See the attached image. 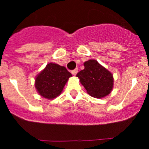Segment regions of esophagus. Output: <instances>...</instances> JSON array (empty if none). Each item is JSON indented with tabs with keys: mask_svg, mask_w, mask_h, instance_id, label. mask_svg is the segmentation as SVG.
I'll return each mask as SVG.
<instances>
[{
	"mask_svg": "<svg viewBox=\"0 0 149 149\" xmlns=\"http://www.w3.org/2000/svg\"><path fill=\"white\" fill-rule=\"evenodd\" d=\"M77 72H78V69H77V68H75V69H74V70L72 71V74L74 76H75L76 74H77Z\"/></svg>",
	"mask_w": 149,
	"mask_h": 149,
	"instance_id": "34e87169",
	"label": "esophagus"
}]
</instances>
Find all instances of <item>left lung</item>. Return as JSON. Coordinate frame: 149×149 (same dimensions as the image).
I'll use <instances>...</instances> for the list:
<instances>
[{
    "instance_id": "8db88e82",
    "label": "left lung",
    "mask_w": 149,
    "mask_h": 149,
    "mask_svg": "<svg viewBox=\"0 0 149 149\" xmlns=\"http://www.w3.org/2000/svg\"><path fill=\"white\" fill-rule=\"evenodd\" d=\"M84 65V69L77 74V77L88 94L98 98L110 94L113 87V74L95 60H88Z\"/></svg>"
}]
</instances>
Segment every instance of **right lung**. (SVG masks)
Returning <instances> with one entry per match:
<instances>
[{
	"label": "right lung",
	"mask_w": 149,
	"mask_h": 149,
	"mask_svg": "<svg viewBox=\"0 0 149 149\" xmlns=\"http://www.w3.org/2000/svg\"><path fill=\"white\" fill-rule=\"evenodd\" d=\"M72 74L65 67L50 63L36 76L35 87L40 95L47 99H53L62 93Z\"/></svg>",
	"instance_id": "1"
}]
</instances>
